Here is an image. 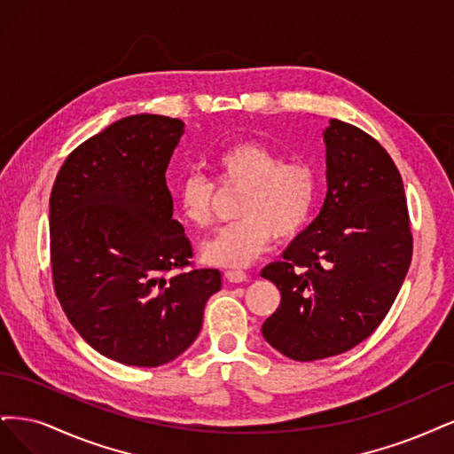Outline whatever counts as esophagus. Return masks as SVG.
Returning a JSON list of instances; mask_svg holds the SVG:
<instances>
[{
    "label": "esophagus",
    "instance_id": "1",
    "mask_svg": "<svg viewBox=\"0 0 454 454\" xmlns=\"http://www.w3.org/2000/svg\"><path fill=\"white\" fill-rule=\"evenodd\" d=\"M224 277H226L228 283H245L248 279V275L241 270H228L224 273Z\"/></svg>",
    "mask_w": 454,
    "mask_h": 454
}]
</instances>
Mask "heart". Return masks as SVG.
<instances>
[{"instance_id":"1","label":"heart","mask_w":454,"mask_h":454,"mask_svg":"<svg viewBox=\"0 0 454 454\" xmlns=\"http://www.w3.org/2000/svg\"><path fill=\"white\" fill-rule=\"evenodd\" d=\"M216 184L241 190L238 223L218 230L201 256L221 268H247L270 251L275 239H292L311 221L318 198V173L301 158L283 160L260 141H236L213 156ZM216 184L198 171L184 173L173 188L181 216L194 228L215 218Z\"/></svg>"}]
</instances>
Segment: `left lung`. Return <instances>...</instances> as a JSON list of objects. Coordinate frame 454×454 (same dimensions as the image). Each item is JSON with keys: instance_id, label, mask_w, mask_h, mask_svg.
I'll list each match as a JSON object with an SVG mask.
<instances>
[{"instance_id": "1", "label": "left lung", "mask_w": 454, "mask_h": 454, "mask_svg": "<svg viewBox=\"0 0 454 454\" xmlns=\"http://www.w3.org/2000/svg\"><path fill=\"white\" fill-rule=\"evenodd\" d=\"M328 192L320 215L262 277L281 305L262 333L300 362L347 353L375 332L396 300L413 256L402 175L364 129L330 121Z\"/></svg>"}]
</instances>
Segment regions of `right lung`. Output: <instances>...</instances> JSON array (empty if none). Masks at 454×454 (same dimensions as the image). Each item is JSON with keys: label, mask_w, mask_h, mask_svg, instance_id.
Returning a JSON list of instances; mask_svg holds the SVG:
<instances>
[{"label": "right lung", "mask_w": 454, "mask_h": 454, "mask_svg": "<svg viewBox=\"0 0 454 454\" xmlns=\"http://www.w3.org/2000/svg\"><path fill=\"white\" fill-rule=\"evenodd\" d=\"M183 122L134 114L71 151L51 192L52 285L98 353L156 368L194 343L221 271L196 268L166 184Z\"/></svg>", "instance_id": "1"}]
</instances>
